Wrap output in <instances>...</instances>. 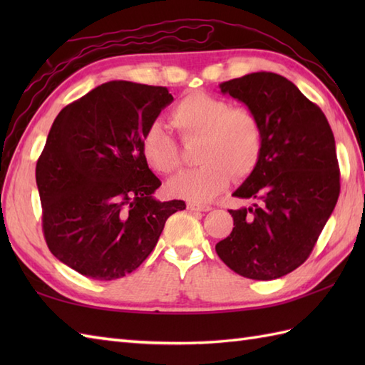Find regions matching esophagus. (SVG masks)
<instances>
[{
    "mask_svg": "<svg viewBox=\"0 0 365 365\" xmlns=\"http://www.w3.org/2000/svg\"><path fill=\"white\" fill-rule=\"evenodd\" d=\"M187 208L191 212H208V210H212L210 205H204V204H197V202H188Z\"/></svg>",
    "mask_w": 365,
    "mask_h": 365,
    "instance_id": "1",
    "label": "esophagus"
}]
</instances>
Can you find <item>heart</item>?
Returning a JSON list of instances; mask_svg holds the SVG:
<instances>
[{
  "mask_svg": "<svg viewBox=\"0 0 365 365\" xmlns=\"http://www.w3.org/2000/svg\"><path fill=\"white\" fill-rule=\"evenodd\" d=\"M173 122L183 139H196V169L170 178V196L190 202H210L226 190L232 177L246 178L257 168L263 131L257 115L246 108H232L227 100L205 92L183 97L173 110ZM143 158L152 170L170 174L180 166V150L161 122H152L141 136Z\"/></svg>",
  "mask_w": 365,
  "mask_h": 365,
  "instance_id": "1",
  "label": "heart"
}]
</instances>
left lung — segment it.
I'll list each match as a JSON object with an SVG mask.
<instances>
[{"instance_id":"1","label":"left lung","mask_w":365,"mask_h":365,"mask_svg":"<svg viewBox=\"0 0 365 365\" xmlns=\"http://www.w3.org/2000/svg\"><path fill=\"white\" fill-rule=\"evenodd\" d=\"M220 89L257 115L263 147L234 192L254 204L229 210L234 229L215 250L235 273L273 281L306 262L337 204L334 135L320 108L277 73H247Z\"/></svg>"}]
</instances>
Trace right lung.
<instances>
[{
    "mask_svg": "<svg viewBox=\"0 0 365 365\" xmlns=\"http://www.w3.org/2000/svg\"><path fill=\"white\" fill-rule=\"evenodd\" d=\"M174 97L163 86L110 81L54 119L36 166L42 227L59 262L113 281L149 257L183 200L160 202V178L141 153L143 131Z\"/></svg>",
    "mask_w": 365,
    "mask_h": 365,
    "instance_id": "obj_1",
    "label": "right lung"
}]
</instances>
